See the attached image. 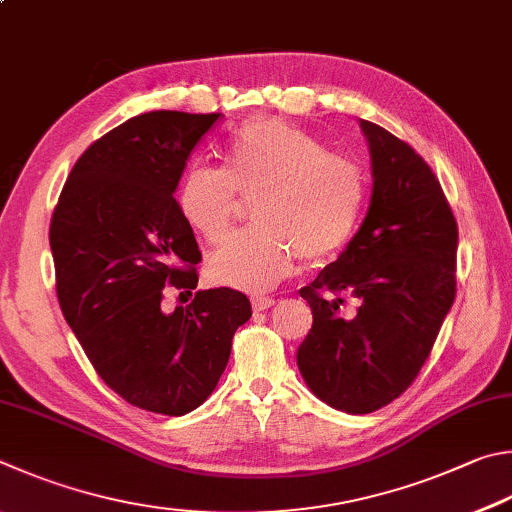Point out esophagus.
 <instances>
[{
	"label": "esophagus",
	"instance_id": "1",
	"mask_svg": "<svg viewBox=\"0 0 512 512\" xmlns=\"http://www.w3.org/2000/svg\"><path fill=\"white\" fill-rule=\"evenodd\" d=\"M250 302H253V309L255 311H266L275 306V297H264V295H253L250 297Z\"/></svg>",
	"mask_w": 512,
	"mask_h": 512
}]
</instances>
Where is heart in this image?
I'll use <instances>...</instances> for the list:
<instances>
[{
	"instance_id": "obj_1",
	"label": "heart",
	"mask_w": 512,
	"mask_h": 512,
	"mask_svg": "<svg viewBox=\"0 0 512 512\" xmlns=\"http://www.w3.org/2000/svg\"><path fill=\"white\" fill-rule=\"evenodd\" d=\"M362 167L282 120H255L230 138L226 167L192 165L176 192L188 226L212 246L232 235L241 199H257L259 228L210 259L215 282L266 291L295 257L324 262L347 246L365 203Z\"/></svg>"
}]
</instances>
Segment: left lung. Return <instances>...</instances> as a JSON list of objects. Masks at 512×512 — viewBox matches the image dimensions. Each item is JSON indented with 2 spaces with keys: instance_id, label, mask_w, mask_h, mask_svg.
<instances>
[{
  "instance_id": "8db88e82",
  "label": "left lung",
  "mask_w": 512,
  "mask_h": 512,
  "mask_svg": "<svg viewBox=\"0 0 512 512\" xmlns=\"http://www.w3.org/2000/svg\"><path fill=\"white\" fill-rule=\"evenodd\" d=\"M374 190L345 253L300 288L313 327L297 349L306 385L347 414L410 387L457 295L459 228L432 167L392 132L360 120Z\"/></svg>"
}]
</instances>
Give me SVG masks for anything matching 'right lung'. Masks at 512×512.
<instances>
[{
    "label": "right lung",
    "instance_id": "add662e5",
    "mask_svg": "<svg viewBox=\"0 0 512 512\" xmlns=\"http://www.w3.org/2000/svg\"><path fill=\"white\" fill-rule=\"evenodd\" d=\"M221 114L150 111L91 143L64 183L49 244L55 291L98 376L141 410L183 416L206 401L250 320L244 293L197 291L201 250L174 190ZM167 290L194 294L162 309Z\"/></svg>",
    "mask_w": 512,
    "mask_h": 512
}]
</instances>
